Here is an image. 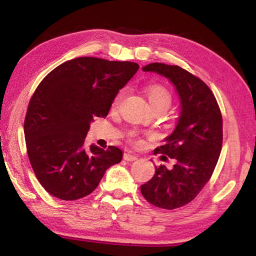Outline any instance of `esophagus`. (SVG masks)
<instances>
[{"instance_id":"obj_1","label":"esophagus","mask_w":256,"mask_h":256,"mask_svg":"<svg viewBox=\"0 0 256 256\" xmlns=\"http://www.w3.org/2000/svg\"><path fill=\"white\" fill-rule=\"evenodd\" d=\"M123 158H124V160H126V162H134V160L138 159V156L133 154L131 152H125Z\"/></svg>"}]
</instances>
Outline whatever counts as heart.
Returning <instances> with one entry per match:
<instances>
[{
  "mask_svg": "<svg viewBox=\"0 0 256 256\" xmlns=\"http://www.w3.org/2000/svg\"><path fill=\"white\" fill-rule=\"evenodd\" d=\"M122 92H120L118 97L115 99V102H118L122 98ZM146 97H148V100L150 105L152 108L154 107H167L170 108L172 104V96L168 90L162 86H150L146 88Z\"/></svg>",
  "mask_w": 256,
  "mask_h": 256,
  "instance_id": "heart-1",
  "label": "heart"
}]
</instances>
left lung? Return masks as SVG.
<instances>
[{"label": "left lung", "mask_w": 256, "mask_h": 256, "mask_svg": "<svg viewBox=\"0 0 256 256\" xmlns=\"http://www.w3.org/2000/svg\"><path fill=\"white\" fill-rule=\"evenodd\" d=\"M142 71L167 78L180 102L174 131L154 149V154L174 159V167L160 164L152 178L141 185L146 201L172 210L194 200L209 182L222 151V116L209 86L184 68L150 63Z\"/></svg>", "instance_id": "left-lung-1"}]
</instances>
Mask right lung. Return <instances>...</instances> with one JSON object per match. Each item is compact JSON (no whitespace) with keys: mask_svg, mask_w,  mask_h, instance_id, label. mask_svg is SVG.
<instances>
[{"mask_svg":"<svg viewBox=\"0 0 256 256\" xmlns=\"http://www.w3.org/2000/svg\"><path fill=\"white\" fill-rule=\"evenodd\" d=\"M138 70L134 62L78 58L50 71L30 99L24 138L32 170L50 196L73 201L94 192L122 150L84 140L94 118H106L115 97Z\"/></svg>","mask_w":256,"mask_h":256,"instance_id":"obj_1","label":"right lung"}]
</instances>
